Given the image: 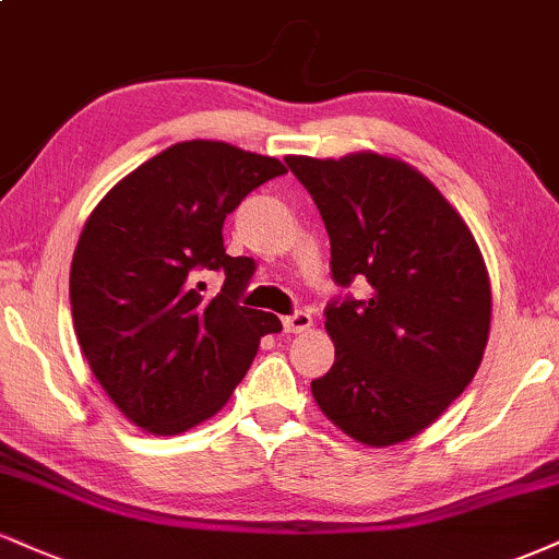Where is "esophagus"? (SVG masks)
Instances as JSON below:
<instances>
[{
	"label": "esophagus",
	"mask_w": 559,
	"mask_h": 559,
	"mask_svg": "<svg viewBox=\"0 0 559 559\" xmlns=\"http://www.w3.org/2000/svg\"><path fill=\"white\" fill-rule=\"evenodd\" d=\"M312 328V318H309L307 312H294L284 318V331L286 333H305Z\"/></svg>",
	"instance_id": "obj_1"
}]
</instances>
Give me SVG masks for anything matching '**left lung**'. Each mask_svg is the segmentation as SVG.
<instances>
[{
    "instance_id": "left-lung-1",
    "label": "left lung",
    "mask_w": 559,
    "mask_h": 559,
    "mask_svg": "<svg viewBox=\"0 0 559 559\" xmlns=\"http://www.w3.org/2000/svg\"><path fill=\"white\" fill-rule=\"evenodd\" d=\"M331 237L338 286L367 281V299L333 301L335 361L312 380L320 412L369 448L412 440L474 380L492 320L481 250L461 213L406 160L361 151L288 156Z\"/></svg>"
}]
</instances>
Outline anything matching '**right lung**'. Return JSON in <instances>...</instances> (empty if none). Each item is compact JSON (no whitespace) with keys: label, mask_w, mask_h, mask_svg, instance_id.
<instances>
[{"label":"right lung","mask_w":559,"mask_h":559,"mask_svg":"<svg viewBox=\"0 0 559 559\" xmlns=\"http://www.w3.org/2000/svg\"><path fill=\"white\" fill-rule=\"evenodd\" d=\"M278 158L221 140L166 147L119 179L87 215L70 267L75 335L93 374L132 425L179 435L226 406L260 338L281 320L239 307L250 258L224 250L226 215L267 179ZM224 270L205 300L197 271Z\"/></svg>","instance_id":"right-lung-1"}]
</instances>
